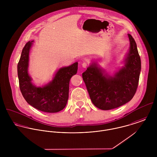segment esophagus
I'll list each match as a JSON object with an SVG mask.
<instances>
[{
	"instance_id": "obj_1",
	"label": "esophagus",
	"mask_w": 157,
	"mask_h": 157,
	"mask_svg": "<svg viewBox=\"0 0 157 157\" xmlns=\"http://www.w3.org/2000/svg\"><path fill=\"white\" fill-rule=\"evenodd\" d=\"M88 63H87L86 62H85V61H83V62H82V67H84V68H86V67H88Z\"/></svg>"
}]
</instances>
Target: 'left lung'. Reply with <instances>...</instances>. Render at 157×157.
Here are the masks:
<instances>
[{"label":"left lung","instance_id":"left-lung-1","mask_svg":"<svg viewBox=\"0 0 157 157\" xmlns=\"http://www.w3.org/2000/svg\"><path fill=\"white\" fill-rule=\"evenodd\" d=\"M129 52L124 65L110 75L92 62L82 74L92 103L101 110H110L129 102L134 96L141 71V59L132 36L128 34Z\"/></svg>","mask_w":157,"mask_h":157}]
</instances>
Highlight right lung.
<instances>
[{"instance_id":"1","label":"right lung","mask_w":157,"mask_h":157,"mask_svg":"<svg viewBox=\"0 0 157 157\" xmlns=\"http://www.w3.org/2000/svg\"><path fill=\"white\" fill-rule=\"evenodd\" d=\"M33 42L26 44L17 65L20 90L26 102L34 108L49 113L59 112L67 105L69 81L77 74L78 62L60 68L51 82L37 87L33 85L28 74L29 54Z\"/></svg>"}]
</instances>
